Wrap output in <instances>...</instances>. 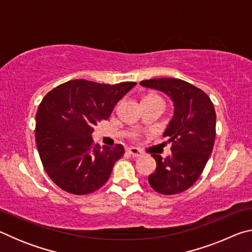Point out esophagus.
Wrapping results in <instances>:
<instances>
[{
	"label": "esophagus",
	"mask_w": 252,
	"mask_h": 252,
	"mask_svg": "<svg viewBox=\"0 0 252 252\" xmlns=\"http://www.w3.org/2000/svg\"><path fill=\"white\" fill-rule=\"evenodd\" d=\"M127 152H129L130 155L132 157H134V158H139V157H142L143 156V153L140 151L139 149H136V148H129V149H127Z\"/></svg>",
	"instance_id": "34e87169"
}]
</instances>
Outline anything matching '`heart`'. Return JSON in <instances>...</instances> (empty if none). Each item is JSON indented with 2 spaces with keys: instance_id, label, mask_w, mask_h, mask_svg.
I'll return each mask as SVG.
<instances>
[{
  "instance_id": "b5f03b06",
  "label": "heart",
  "mask_w": 252,
  "mask_h": 252,
  "mask_svg": "<svg viewBox=\"0 0 252 252\" xmlns=\"http://www.w3.org/2000/svg\"><path fill=\"white\" fill-rule=\"evenodd\" d=\"M153 97H156V96H153Z\"/></svg>"
}]
</instances>
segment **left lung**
Segmentation results:
<instances>
[{
  "instance_id": "obj_1",
  "label": "left lung",
  "mask_w": 252,
  "mask_h": 252,
  "mask_svg": "<svg viewBox=\"0 0 252 252\" xmlns=\"http://www.w3.org/2000/svg\"><path fill=\"white\" fill-rule=\"evenodd\" d=\"M170 96L173 117L163 136L171 142L167 158L152 153L157 169L148 178L149 185L161 194H177L193 185L201 176L216 139V111L201 89L180 79L159 78L140 82Z\"/></svg>"
}]
</instances>
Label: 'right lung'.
<instances>
[{
    "mask_svg": "<svg viewBox=\"0 0 252 252\" xmlns=\"http://www.w3.org/2000/svg\"><path fill=\"white\" fill-rule=\"evenodd\" d=\"M135 82L102 84L72 80L46 94L36 112L35 141L48 176L62 190L88 194L109 180L113 165L125 155L93 143V126L106 120Z\"/></svg>",
    "mask_w": 252,
    "mask_h": 252,
    "instance_id": "right-lung-1",
    "label": "right lung"
}]
</instances>
